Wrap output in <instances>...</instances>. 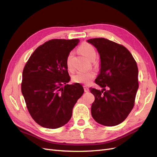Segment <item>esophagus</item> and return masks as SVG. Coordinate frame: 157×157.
<instances>
[{
    "label": "esophagus",
    "instance_id": "1",
    "mask_svg": "<svg viewBox=\"0 0 157 157\" xmlns=\"http://www.w3.org/2000/svg\"><path fill=\"white\" fill-rule=\"evenodd\" d=\"M84 90L85 92H89V88L86 86H84Z\"/></svg>",
    "mask_w": 157,
    "mask_h": 157
}]
</instances>
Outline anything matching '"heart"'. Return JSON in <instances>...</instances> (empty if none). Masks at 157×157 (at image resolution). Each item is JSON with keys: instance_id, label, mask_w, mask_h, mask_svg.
Returning <instances> with one entry per match:
<instances>
[{"instance_id": "obj_1", "label": "heart", "mask_w": 157, "mask_h": 157, "mask_svg": "<svg viewBox=\"0 0 157 157\" xmlns=\"http://www.w3.org/2000/svg\"><path fill=\"white\" fill-rule=\"evenodd\" d=\"M78 50L90 60H94L96 58V48L92 44L88 42H83L79 46ZM73 52H70L66 58V65L69 70L73 69ZM95 76L96 75L92 71H79L73 75L72 80L73 82L77 83L88 84L92 81V80L95 78Z\"/></svg>"}]
</instances>
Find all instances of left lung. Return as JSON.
<instances>
[{
    "label": "left lung",
    "mask_w": 157,
    "mask_h": 157,
    "mask_svg": "<svg viewBox=\"0 0 157 157\" xmlns=\"http://www.w3.org/2000/svg\"><path fill=\"white\" fill-rule=\"evenodd\" d=\"M87 41L96 47L100 55V73L95 82L103 88L101 91L90 88L95 97L92 116L100 124L118 125L126 119L134 106L139 87L136 61L122 44L104 38Z\"/></svg>",
    "instance_id": "1"
}]
</instances>
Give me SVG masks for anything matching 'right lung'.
I'll list each match as a JSON object with an SVG mask.
<instances>
[{"label":"right lung","mask_w":157,"mask_h":157,"mask_svg":"<svg viewBox=\"0 0 157 157\" xmlns=\"http://www.w3.org/2000/svg\"><path fill=\"white\" fill-rule=\"evenodd\" d=\"M78 42L79 39L47 41L34 51L23 69L21 92L33 119L42 127L56 129L67 124L84 93L81 84H66L71 78L66 58Z\"/></svg>","instance_id":"obj_1"}]
</instances>
